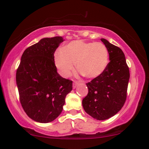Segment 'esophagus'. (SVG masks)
<instances>
[{
  "label": "esophagus",
  "mask_w": 149,
  "mask_h": 149,
  "mask_svg": "<svg viewBox=\"0 0 149 149\" xmlns=\"http://www.w3.org/2000/svg\"><path fill=\"white\" fill-rule=\"evenodd\" d=\"M77 85H78V83H77V82H73V89L76 88Z\"/></svg>",
  "instance_id": "34e87169"
}]
</instances>
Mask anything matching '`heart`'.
Returning a JSON list of instances; mask_svg holds the SVG:
<instances>
[{
  "instance_id": "obj_1",
  "label": "heart",
  "mask_w": 149,
  "mask_h": 149,
  "mask_svg": "<svg viewBox=\"0 0 149 149\" xmlns=\"http://www.w3.org/2000/svg\"><path fill=\"white\" fill-rule=\"evenodd\" d=\"M54 62L58 72L69 77L76 67L88 78H95L105 71L109 64L108 49L101 42L73 40L56 51Z\"/></svg>"
}]
</instances>
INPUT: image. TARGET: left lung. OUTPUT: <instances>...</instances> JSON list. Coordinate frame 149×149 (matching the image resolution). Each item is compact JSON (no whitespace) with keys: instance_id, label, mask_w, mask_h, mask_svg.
<instances>
[{"instance_id":"8db88e82","label":"left lung","mask_w":149,"mask_h":149,"mask_svg":"<svg viewBox=\"0 0 149 149\" xmlns=\"http://www.w3.org/2000/svg\"><path fill=\"white\" fill-rule=\"evenodd\" d=\"M101 41L108 49L110 62L100 76L86 84L88 91L82 100V107L94 119L104 120L115 116L125 104L130 73L121 49L104 38Z\"/></svg>"}]
</instances>
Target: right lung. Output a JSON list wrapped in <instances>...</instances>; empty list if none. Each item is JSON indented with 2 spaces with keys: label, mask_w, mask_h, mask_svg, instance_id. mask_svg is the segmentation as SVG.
<instances>
[{
  "label": "right lung",
  "mask_w": 149,
  "mask_h": 149,
  "mask_svg": "<svg viewBox=\"0 0 149 149\" xmlns=\"http://www.w3.org/2000/svg\"><path fill=\"white\" fill-rule=\"evenodd\" d=\"M64 39L45 38L22 54L16 71V84L24 112L40 123L54 121L61 113L72 81L58 74L54 53Z\"/></svg>",
  "instance_id": "obj_1"
}]
</instances>
